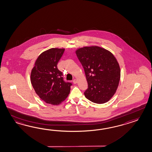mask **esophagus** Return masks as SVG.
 <instances>
[{
    "label": "esophagus",
    "mask_w": 152,
    "mask_h": 152,
    "mask_svg": "<svg viewBox=\"0 0 152 152\" xmlns=\"http://www.w3.org/2000/svg\"><path fill=\"white\" fill-rule=\"evenodd\" d=\"M73 83H74V84H75L77 83V80L76 79H74V80H73Z\"/></svg>",
    "instance_id": "34e87169"
}]
</instances>
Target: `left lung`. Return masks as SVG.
Returning a JSON list of instances; mask_svg holds the SVG:
<instances>
[{"label": "left lung", "instance_id": "left-lung-1", "mask_svg": "<svg viewBox=\"0 0 152 152\" xmlns=\"http://www.w3.org/2000/svg\"><path fill=\"white\" fill-rule=\"evenodd\" d=\"M75 53L85 71L88 88L86 98L92 102H108L117 91L120 69L117 59L110 51L97 46H85Z\"/></svg>", "mask_w": 152, "mask_h": 152}]
</instances>
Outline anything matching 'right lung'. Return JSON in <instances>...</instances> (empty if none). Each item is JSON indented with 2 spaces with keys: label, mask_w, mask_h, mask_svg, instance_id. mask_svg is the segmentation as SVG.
<instances>
[{
  "label": "right lung",
  "mask_w": 152,
  "mask_h": 152,
  "mask_svg": "<svg viewBox=\"0 0 152 152\" xmlns=\"http://www.w3.org/2000/svg\"><path fill=\"white\" fill-rule=\"evenodd\" d=\"M64 49L51 48L44 51L35 61L31 81L36 94L44 102L58 105L69 95L72 83L65 82L57 65Z\"/></svg>",
  "instance_id": "1"
}]
</instances>
